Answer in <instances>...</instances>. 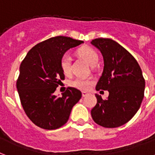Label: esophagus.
Returning <instances> with one entry per match:
<instances>
[{
  "instance_id": "esophagus-1",
  "label": "esophagus",
  "mask_w": 155,
  "mask_h": 155,
  "mask_svg": "<svg viewBox=\"0 0 155 155\" xmlns=\"http://www.w3.org/2000/svg\"><path fill=\"white\" fill-rule=\"evenodd\" d=\"M88 94H88L87 92H86V91L82 92V96H83V97H86V96L88 95Z\"/></svg>"
}]
</instances>
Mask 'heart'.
<instances>
[{
    "label": "heart",
    "instance_id": "heart-1",
    "mask_svg": "<svg viewBox=\"0 0 155 155\" xmlns=\"http://www.w3.org/2000/svg\"><path fill=\"white\" fill-rule=\"evenodd\" d=\"M78 53L80 57L84 58L90 65L94 66L98 61V55L93 49L90 47H82L78 50ZM71 58L68 53H65L61 60V67L63 72L65 75H68L71 72ZM92 84V80L90 79L78 77L71 81V85L74 87L80 90L86 91Z\"/></svg>",
    "mask_w": 155,
    "mask_h": 155
}]
</instances>
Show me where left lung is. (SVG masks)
<instances>
[{
    "mask_svg": "<svg viewBox=\"0 0 155 155\" xmlns=\"http://www.w3.org/2000/svg\"><path fill=\"white\" fill-rule=\"evenodd\" d=\"M102 53L104 68L96 90L109 91L107 99L96 94L97 104L91 110L96 124L117 128L137 113L144 97L145 80L136 60L117 41L96 38L91 41Z\"/></svg>",
    "mask_w": 155,
    "mask_h": 155,
    "instance_id": "left-lung-1",
    "label": "left lung"
}]
</instances>
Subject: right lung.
<instances>
[{"instance_id":"right-lung-1","label":"right lung","mask_w":155,"mask_h":155,"mask_svg":"<svg viewBox=\"0 0 155 155\" xmlns=\"http://www.w3.org/2000/svg\"><path fill=\"white\" fill-rule=\"evenodd\" d=\"M82 43L84 41L69 37L51 38L35 45L22 61L16 88L26 114L39 128H61L81 98V91L73 87L68 88L61 97H57L54 92L64 80L62 57Z\"/></svg>"}]
</instances>
